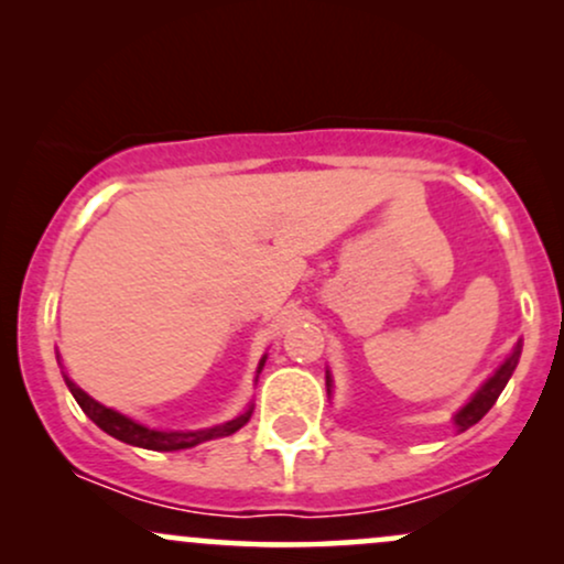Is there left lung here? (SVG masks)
<instances>
[{
	"label": "left lung",
	"instance_id": "left-lung-1",
	"mask_svg": "<svg viewBox=\"0 0 564 564\" xmlns=\"http://www.w3.org/2000/svg\"><path fill=\"white\" fill-rule=\"evenodd\" d=\"M520 355H522V339H517V345L509 352V358L503 360V364L498 366L496 371L482 381L480 390L471 394L467 403H464L456 413H453V426H456V432H467L469 426H475L485 416V413H488L490 408H494V403L498 400V394L503 392V387H507V381L511 379V373H514L517 364H520ZM332 384H334L332 373L326 371V390H328V394H332Z\"/></svg>",
	"mask_w": 564,
	"mask_h": 564
}]
</instances>
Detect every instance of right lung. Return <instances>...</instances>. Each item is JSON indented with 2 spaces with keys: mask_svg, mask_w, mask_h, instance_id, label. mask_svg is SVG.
Returning a JSON list of instances; mask_svg holds the SVG:
<instances>
[{
  "mask_svg": "<svg viewBox=\"0 0 564 564\" xmlns=\"http://www.w3.org/2000/svg\"><path fill=\"white\" fill-rule=\"evenodd\" d=\"M264 360H268V355H262L260 366H257V377H260ZM63 379H66V387L76 398V403H79L82 411L87 413V416L93 419L102 432H108L111 437L121 440V443L134 445V448H145V451H185V448H193V445L206 443V440L228 437L232 432L241 430V426L251 419V411H254V405L249 403V408H246L243 413H238L236 419H230V422L217 424V426H206V430H153V426L134 422V419L113 411V408L97 403V400L89 398V394L84 392L66 371H63Z\"/></svg>",
  "mask_w": 564,
  "mask_h": 564,
  "instance_id": "obj_1",
  "label": "right lung"
}]
</instances>
